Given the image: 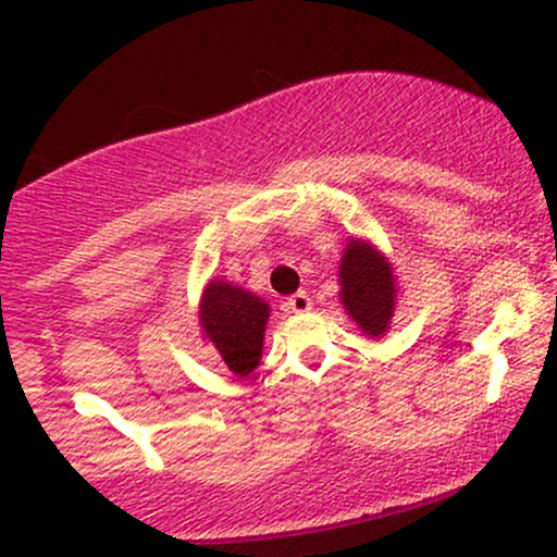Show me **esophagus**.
<instances>
[{"instance_id":"34e87169","label":"esophagus","mask_w":557,"mask_h":557,"mask_svg":"<svg viewBox=\"0 0 557 557\" xmlns=\"http://www.w3.org/2000/svg\"><path fill=\"white\" fill-rule=\"evenodd\" d=\"M285 309L290 311V314H306V311L311 309V298H309V293H306V290L293 293V296L285 300Z\"/></svg>"}]
</instances>
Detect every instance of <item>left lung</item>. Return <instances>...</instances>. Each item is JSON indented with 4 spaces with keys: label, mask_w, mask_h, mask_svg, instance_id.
I'll return each mask as SVG.
<instances>
[{
    "label": "left lung",
    "mask_w": 557,
    "mask_h": 557,
    "mask_svg": "<svg viewBox=\"0 0 557 557\" xmlns=\"http://www.w3.org/2000/svg\"><path fill=\"white\" fill-rule=\"evenodd\" d=\"M341 300L348 317L359 324L363 335L382 337L389 330L398 300V283L389 259L372 240L348 238L341 270Z\"/></svg>",
    "instance_id": "1"
}]
</instances>
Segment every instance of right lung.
<instances>
[{
  "label": "right lung",
  "instance_id": "add662e5",
  "mask_svg": "<svg viewBox=\"0 0 557 557\" xmlns=\"http://www.w3.org/2000/svg\"><path fill=\"white\" fill-rule=\"evenodd\" d=\"M270 304L227 280H209L198 300L201 337L220 354L225 367L246 380L261 361Z\"/></svg>",
  "mask_w": 557,
  "mask_h": 557
}]
</instances>
